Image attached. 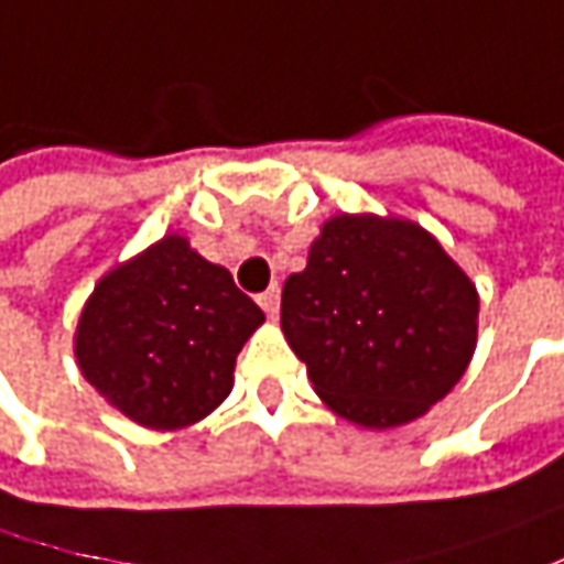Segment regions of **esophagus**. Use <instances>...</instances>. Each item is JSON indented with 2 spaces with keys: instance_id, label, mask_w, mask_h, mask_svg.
I'll return each instance as SVG.
<instances>
[{
  "instance_id": "1",
  "label": "esophagus",
  "mask_w": 564,
  "mask_h": 564,
  "mask_svg": "<svg viewBox=\"0 0 564 564\" xmlns=\"http://www.w3.org/2000/svg\"><path fill=\"white\" fill-rule=\"evenodd\" d=\"M259 305H262L268 318H274V315H278V308H281V286H271V290H264L262 296H259Z\"/></svg>"
}]
</instances>
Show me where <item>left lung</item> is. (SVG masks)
I'll return each instance as SVG.
<instances>
[{
    "instance_id": "1",
    "label": "left lung",
    "mask_w": 564,
    "mask_h": 564,
    "mask_svg": "<svg viewBox=\"0 0 564 564\" xmlns=\"http://www.w3.org/2000/svg\"><path fill=\"white\" fill-rule=\"evenodd\" d=\"M477 286L409 218L334 215L290 274L281 330L321 402L368 431L427 415L477 346Z\"/></svg>"
}]
</instances>
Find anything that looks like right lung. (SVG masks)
<instances>
[{"label": "right lung", "mask_w": 564, "mask_h": 564, "mask_svg": "<svg viewBox=\"0 0 564 564\" xmlns=\"http://www.w3.org/2000/svg\"><path fill=\"white\" fill-rule=\"evenodd\" d=\"M262 321L227 268L167 234L99 278L74 356L111 409L149 431H181L234 390L237 356Z\"/></svg>", "instance_id": "obj_1"}]
</instances>
